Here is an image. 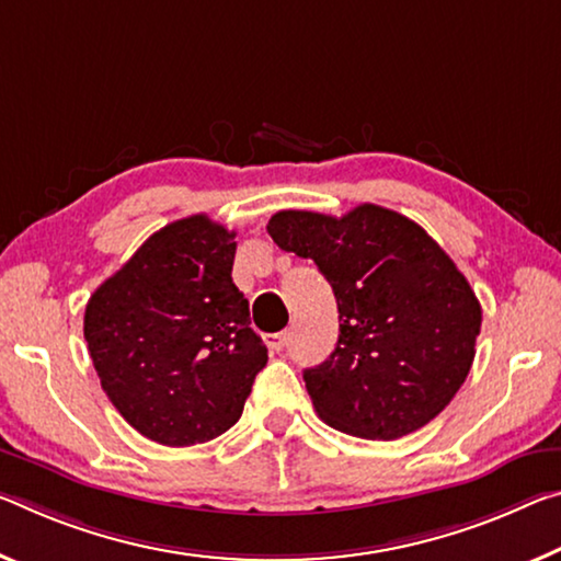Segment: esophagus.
I'll use <instances>...</instances> for the list:
<instances>
[{
    "mask_svg": "<svg viewBox=\"0 0 561 561\" xmlns=\"http://www.w3.org/2000/svg\"><path fill=\"white\" fill-rule=\"evenodd\" d=\"M289 342V332H277V334H266L264 336V344L270 346L272 352H282L284 346Z\"/></svg>",
    "mask_w": 561,
    "mask_h": 561,
    "instance_id": "esophagus-1",
    "label": "esophagus"
}]
</instances>
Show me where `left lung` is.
<instances>
[{
    "instance_id": "1",
    "label": "left lung",
    "mask_w": 561,
    "mask_h": 561,
    "mask_svg": "<svg viewBox=\"0 0 561 561\" xmlns=\"http://www.w3.org/2000/svg\"><path fill=\"white\" fill-rule=\"evenodd\" d=\"M274 244L312 260L340 309L334 352L305 369L322 420L362 439L430 424L472 369L482 307L449 254L399 211L359 204L344 217L284 209Z\"/></svg>"
}]
</instances>
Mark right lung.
Listing matches in <instances>:
<instances>
[{"mask_svg":"<svg viewBox=\"0 0 561 561\" xmlns=\"http://www.w3.org/2000/svg\"><path fill=\"white\" fill-rule=\"evenodd\" d=\"M234 232L207 215L154 232L84 312L110 402L141 437L190 447L237 424L266 346L232 282Z\"/></svg>","mask_w":561,"mask_h":561,"instance_id":"1","label":"right lung"}]
</instances>
